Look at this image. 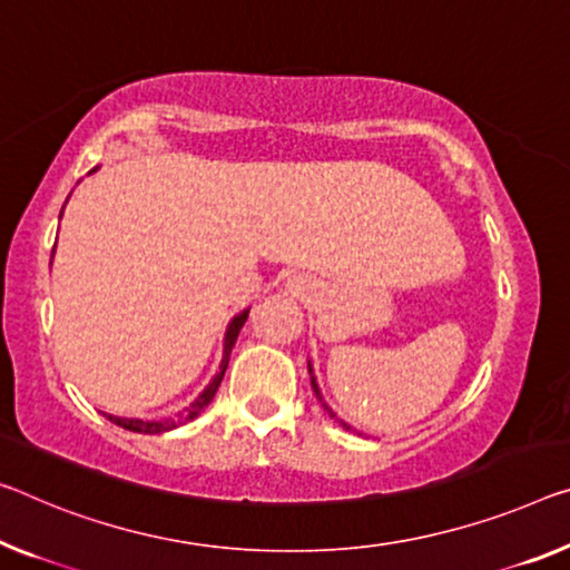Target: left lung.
Listing matches in <instances>:
<instances>
[{"label": "left lung", "mask_w": 570, "mask_h": 570, "mask_svg": "<svg viewBox=\"0 0 570 570\" xmlns=\"http://www.w3.org/2000/svg\"><path fill=\"white\" fill-rule=\"evenodd\" d=\"M308 372H311V387H313V392H315V397H318V402H321V405L328 410V413H331V417H334V420H336V423H338L341 428H346V431H352V425H348V423H346V420H341V417H336V413H334V410H331V407L326 405V400H323V395H321V387H318V382H315V374H313V364H311V362H308Z\"/></svg>", "instance_id": "8db88e82"}]
</instances>
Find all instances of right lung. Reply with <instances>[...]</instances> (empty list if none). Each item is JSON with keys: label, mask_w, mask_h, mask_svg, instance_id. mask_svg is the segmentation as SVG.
Segmentation results:
<instances>
[{"label": "right lung", "mask_w": 570, "mask_h": 570, "mask_svg": "<svg viewBox=\"0 0 570 570\" xmlns=\"http://www.w3.org/2000/svg\"><path fill=\"white\" fill-rule=\"evenodd\" d=\"M99 168H94L91 173H96ZM52 255H56V247H52ZM247 315L249 308H244L242 313H236L234 318L229 321V326H226V334H224V354H222V362H218V372L214 374V380L206 384V390L200 392V395L190 402L188 407H183L178 415L173 417H163V420H139V417H117V415H109L111 423H117L119 428H125V431H132V433H165V431H173V428H178L183 423H190V420L198 417L204 413V407L208 402L214 400L218 384L224 380V372L226 366H229V356H232V348L236 344V336H239V331L244 323H247Z\"/></svg>", "instance_id": "right-lung-1"}]
</instances>
